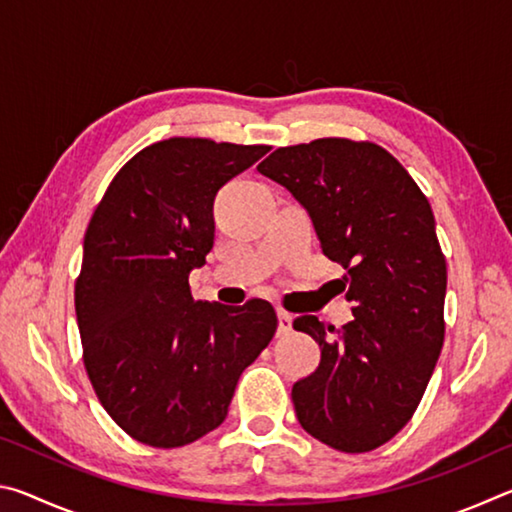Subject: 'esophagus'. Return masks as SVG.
Masks as SVG:
<instances>
[{
	"mask_svg": "<svg viewBox=\"0 0 512 512\" xmlns=\"http://www.w3.org/2000/svg\"><path fill=\"white\" fill-rule=\"evenodd\" d=\"M291 329H293V316L289 314V311L277 309V334L287 336Z\"/></svg>",
	"mask_w": 512,
	"mask_h": 512,
	"instance_id": "esophagus-1",
	"label": "esophagus"
}]
</instances>
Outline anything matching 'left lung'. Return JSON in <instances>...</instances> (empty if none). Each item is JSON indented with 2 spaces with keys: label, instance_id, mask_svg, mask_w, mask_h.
Instances as JSON below:
<instances>
[{
  "label": "left lung",
  "instance_id": "8db88e82",
  "mask_svg": "<svg viewBox=\"0 0 512 512\" xmlns=\"http://www.w3.org/2000/svg\"><path fill=\"white\" fill-rule=\"evenodd\" d=\"M305 207L354 302L339 332L316 316L293 329L320 345L316 372L293 384L302 429L339 452H370L400 431L445 339L447 266L431 205L391 153L323 137L284 146L257 167Z\"/></svg>",
  "mask_w": 512,
  "mask_h": 512
}]
</instances>
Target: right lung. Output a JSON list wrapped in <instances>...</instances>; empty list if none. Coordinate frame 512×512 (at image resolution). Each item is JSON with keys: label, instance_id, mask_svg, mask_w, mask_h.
Returning <instances> with one entry per match:
<instances>
[{"label": "right lung", "instance_id": "1", "mask_svg": "<svg viewBox=\"0 0 512 512\" xmlns=\"http://www.w3.org/2000/svg\"><path fill=\"white\" fill-rule=\"evenodd\" d=\"M268 146L171 137L112 178L83 241L74 305L99 402L128 436L183 447L219 427L237 381L271 343L266 300H194L189 273L214 246L216 192Z\"/></svg>", "mask_w": 512, "mask_h": 512}]
</instances>
